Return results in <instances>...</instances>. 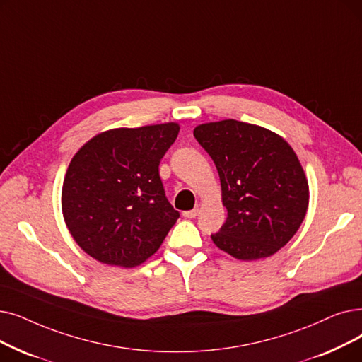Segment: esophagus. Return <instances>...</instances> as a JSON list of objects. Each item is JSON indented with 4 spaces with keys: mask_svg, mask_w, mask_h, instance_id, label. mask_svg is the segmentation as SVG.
<instances>
[{
    "mask_svg": "<svg viewBox=\"0 0 362 362\" xmlns=\"http://www.w3.org/2000/svg\"><path fill=\"white\" fill-rule=\"evenodd\" d=\"M197 216H198V209L183 211V217H186V218H194V217H197Z\"/></svg>",
    "mask_w": 362,
    "mask_h": 362,
    "instance_id": "1",
    "label": "esophagus"
}]
</instances>
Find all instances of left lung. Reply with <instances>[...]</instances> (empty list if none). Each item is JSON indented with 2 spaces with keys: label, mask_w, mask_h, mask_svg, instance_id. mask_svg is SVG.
I'll use <instances>...</instances> for the list:
<instances>
[{
  "label": "left lung",
  "mask_w": 362,
  "mask_h": 362,
  "mask_svg": "<svg viewBox=\"0 0 362 362\" xmlns=\"http://www.w3.org/2000/svg\"><path fill=\"white\" fill-rule=\"evenodd\" d=\"M216 164L228 217L213 243L240 260L268 257L300 228L309 186L297 155L284 139L235 119L194 130Z\"/></svg>",
  "instance_id": "8db88e82"
}]
</instances>
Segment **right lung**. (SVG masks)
I'll return each instance as SVG.
<instances>
[{
    "label": "right lung",
    "mask_w": 362,
    "mask_h": 362,
    "mask_svg": "<svg viewBox=\"0 0 362 362\" xmlns=\"http://www.w3.org/2000/svg\"><path fill=\"white\" fill-rule=\"evenodd\" d=\"M179 125L98 134L75 153L62 189L66 226L87 255L132 268L160 248L180 213L165 197L160 163Z\"/></svg>",
    "instance_id": "1"
}]
</instances>
